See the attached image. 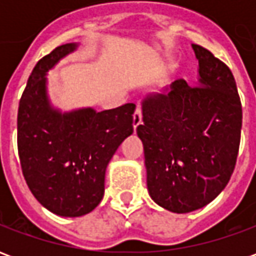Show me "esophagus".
I'll return each mask as SVG.
<instances>
[{"instance_id": "1", "label": "esophagus", "mask_w": 256, "mask_h": 256, "mask_svg": "<svg viewBox=\"0 0 256 256\" xmlns=\"http://www.w3.org/2000/svg\"><path fill=\"white\" fill-rule=\"evenodd\" d=\"M141 122H142V112H141V108H137V110H136V112H134V115H133V128H134V130L138 128L140 124H141Z\"/></svg>"}]
</instances>
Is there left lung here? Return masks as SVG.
<instances>
[{"label": "left lung", "mask_w": 256, "mask_h": 256, "mask_svg": "<svg viewBox=\"0 0 256 256\" xmlns=\"http://www.w3.org/2000/svg\"><path fill=\"white\" fill-rule=\"evenodd\" d=\"M198 84L174 80L142 101L146 186L163 208L185 214L207 206L229 182L240 146L242 110L229 67L192 44Z\"/></svg>", "instance_id": "left-lung-1"}]
</instances>
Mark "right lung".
Instances as JSON below:
<instances>
[{"label":"right lung","instance_id":"obj_1","mask_svg":"<svg viewBox=\"0 0 256 256\" xmlns=\"http://www.w3.org/2000/svg\"><path fill=\"white\" fill-rule=\"evenodd\" d=\"M66 44L32 70L18 112V150L22 172L40 203L60 216H82L104 196L106 170L124 138L133 133L136 104L96 112H62L50 106L46 74L76 49Z\"/></svg>","mask_w":256,"mask_h":256}]
</instances>
